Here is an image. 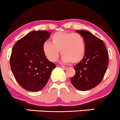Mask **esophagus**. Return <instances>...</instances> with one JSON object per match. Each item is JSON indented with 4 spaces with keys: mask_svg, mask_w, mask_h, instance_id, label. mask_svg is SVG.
<instances>
[{
    "mask_svg": "<svg viewBox=\"0 0 120 120\" xmlns=\"http://www.w3.org/2000/svg\"><path fill=\"white\" fill-rule=\"evenodd\" d=\"M61 68H62L63 70H66V69H67V68H68V67H66V66H61Z\"/></svg>",
    "mask_w": 120,
    "mask_h": 120,
    "instance_id": "34e87169",
    "label": "esophagus"
}]
</instances>
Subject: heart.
Returning a JSON list of instances; mask_svg holds the SVG:
<instances>
[{
  "mask_svg": "<svg viewBox=\"0 0 120 120\" xmlns=\"http://www.w3.org/2000/svg\"><path fill=\"white\" fill-rule=\"evenodd\" d=\"M52 43H44L42 49L44 54L50 61H55L61 52L62 61L76 64L84 57L86 43L80 34L71 32H59L54 33L51 38Z\"/></svg>",
  "mask_w": 120,
  "mask_h": 120,
  "instance_id": "heart-1",
  "label": "heart"
}]
</instances>
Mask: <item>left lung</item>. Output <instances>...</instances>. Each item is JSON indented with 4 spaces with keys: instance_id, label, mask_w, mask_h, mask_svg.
<instances>
[{
    "instance_id": "obj_1",
    "label": "left lung",
    "mask_w": 120,
    "mask_h": 120,
    "mask_svg": "<svg viewBox=\"0 0 120 120\" xmlns=\"http://www.w3.org/2000/svg\"><path fill=\"white\" fill-rule=\"evenodd\" d=\"M86 43L84 57L74 66L75 74L71 78L73 86L80 91L89 90L98 86L107 68L109 55L105 46L99 38L85 30H76Z\"/></svg>"
}]
</instances>
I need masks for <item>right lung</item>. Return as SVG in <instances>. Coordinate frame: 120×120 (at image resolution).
I'll list each match as a JSON object with an SVG mask.
<instances>
[{
    "mask_svg": "<svg viewBox=\"0 0 120 120\" xmlns=\"http://www.w3.org/2000/svg\"><path fill=\"white\" fill-rule=\"evenodd\" d=\"M46 30L33 31L14 45L10 59L11 71L21 87L38 91L47 84L55 64L47 60L43 45L49 38Z\"/></svg>",
    "mask_w": 120,
    "mask_h": 120,
    "instance_id": "obj_1",
    "label": "right lung"
}]
</instances>
